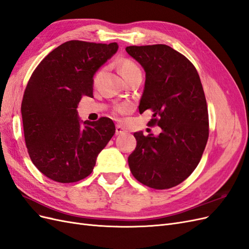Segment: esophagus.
Returning <instances> with one entry per match:
<instances>
[{
    "label": "esophagus",
    "mask_w": 249,
    "mask_h": 249,
    "mask_svg": "<svg viewBox=\"0 0 249 249\" xmlns=\"http://www.w3.org/2000/svg\"><path fill=\"white\" fill-rule=\"evenodd\" d=\"M126 132L127 131L122 125H116V129H115V134L116 135H123V134H125Z\"/></svg>",
    "instance_id": "1"
}]
</instances>
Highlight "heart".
Returning <instances> with one entry per match:
<instances>
[{"mask_svg": "<svg viewBox=\"0 0 249 249\" xmlns=\"http://www.w3.org/2000/svg\"><path fill=\"white\" fill-rule=\"evenodd\" d=\"M118 70L122 73V76L129 81L135 77H142V71L140 67L135 63L133 60L124 58L120 60L118 63ZM131 105L129 103H123L119 104L114 108V114L120 115V114H125L129 111H131Z\"/></svg>", "mask_w": 249, "mask_h": 249, "instance_id": "b5f03b06", "label": "heart"}]
</instances>
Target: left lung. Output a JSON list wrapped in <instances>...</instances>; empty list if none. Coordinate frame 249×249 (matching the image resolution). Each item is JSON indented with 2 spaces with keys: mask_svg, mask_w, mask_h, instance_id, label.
Here are the masks:
<instances>
[{
  "mask_svg": "<svg viewBox=\"0 0 249 249\" xmlns=\"http://www.w3.org/2000/svg\"><path fill=\"white\" fill-rule=\"evenodd\" d=\"M127 54L145 71L139 112H153L148 126L159 136L134 133L137 145L129 166L138 182L154 189H169L189 177L198 165L209 138L205 92L194 65L166 44L126 47Z\"/></svg>",
  "mask_w": 249,
  "mask_h": 249,
  "instance_id": "1",
  "label": "left lung"
}]
</instances>
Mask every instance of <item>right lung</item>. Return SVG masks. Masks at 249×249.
<instances>
[{
	"mask_svg": "<svg viewBox=\"0 0 249 249\" xmlns=\"http://www.w3.org/2000/svg\"><path fill=\"white\" fill-rule=\"evenodd\" d=\"M117 50L116 42L66 41L42 59L28 82L20 108L26 146L36 168L55 182L88 177L115 133L108 117L82 126L77 108L83 96H93V74Z\"/></svg>",
	"mask_w": 249,
	"mask_h": 249,
	"instance_id": "1",
	"label": "right lung"
}]
</instances>
